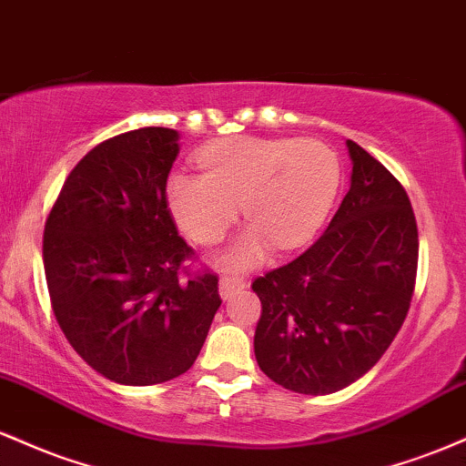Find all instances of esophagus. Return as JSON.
<instances>
[{
  "mask_svg": "<svg viewBox=\"0 0 466 466\" xmlns=\"http://www.w3.org/2000/svg\"><path fill=\"white\" fill-rule=\"evenodd\" d=\"M248 287L243 280H238V278H221V282H218V293H221L223 300H232L234 296H237L238 291H243V289Z\"/></svg>",
  "mask_w": 466,
  "mask_h": 466,
  "instance_id": "1",
  "label": "esophagus"
}]
</instances>
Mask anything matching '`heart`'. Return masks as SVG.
Returning <instances> with one entry per match:
<instances>
[{
    "mask_svg": "<svg viewBox=\"0 0 466 466\" xmlns=\"http://www.w3.org/2000/svg\"><path fill=\"white\" fill-rule=\"evenodd\" d=\"M201 175L175 173L166 186L175 221L199 245L218 243L240 210L251 226L221 256L228 269H249L271 248L309 243L324 226L341 181L339 157L319 140L238 136L206 147Z\"/></svg>",
    "mask_w": 466,
    "mask_h": 466,
    "instance_id": "heart-1",
    "label": "heart"
}]
</instances>
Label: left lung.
I'll list each match as a JSON object with an SVG mask.
<instances>
[{
    "label": "left lung",
    "instance_id": "obj_1",
    "mask_svg": "<svg viewBox=\"0 0 466 466\" xmlns=\"http://www.w3.org/2000/svg\"><path fill=\"white\" fill-rule=\"evenodd\" d=\"M350 188L326 232L296 260L256 278L260 370L300 394L350 386L381 360L408 315L419 229L408 192L346 140Z\"/></svg>",
    "mask_w": 466,
    "mask_h": 466
}]
</instances>
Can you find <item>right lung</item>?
Masks as SVG:
<instances>
[{"label": "right lung", "instance_id": "obj_1", "mask_svg": "<svg viewBox=\"0 0 466 466\" xmlns=\"http://www.w3.org/2000/svg\"><path fill=\"white\" fill-rule=\"evenodd\" d=\"M179 133H122L74 166L44 232L56 322L96 372L120 386H155L199 355L217 309L218 278L181 280L192 249L177 234L166 179Z\"/></svg>", "mask_w": 466, "mask_h": 466}]
</instances>
